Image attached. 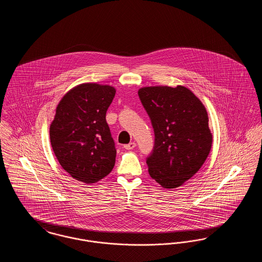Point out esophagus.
Listing matches in <instances>:
<instances>
[{
	"label": "esophagus",
	"mask_w": 262,
	"mask_h": 262,
	"mask_svg": "<svg viewBox=\"0 0 262 262\" xmlns=\"http://www.w3.org/2000/svg\"><path fill=\"white\" fill-rule=\"evenodd\" d=\"M124 147H125V149L126 150L134 149V148L136 147V143H135V142H129L128 144H125Z\"/></svg>",
	"instance_id": "esophagus-1"
}]
</instances>
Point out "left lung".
<instances>
[{"label":"left lung","instance_id":"1","mask_svg":"<svg viewBox=\"0 0 262 262\" xmlns=\"http://www.w3.org/2000/svg\"><path fill=\"white\" fill-rule=\"evenodd\" d=\"M138 96L155 136L146 157L149 174L165 188L180 187L198 173L211 149L207 112L184 86L140 88Z\"/></svg>","mask_w":262,"mask_h":262}]
</instances>
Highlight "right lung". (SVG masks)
Here are the masks:
<instances>
[{"mask_svg": "<svg viewBox=\"0 0 262 262\" xmlns=\"http://www.w3.org/2000/svg\"><path fill=\"white\" fill-rule=\"evenodd\" d=\"M116 90L83 83L60 101L50 126L51 145L62 166L75 180L93 184L115 166L117 149L106 113Z\"/></svg>", "mask_w": 262, "mask_h": 262, "instance_id": "obj_1", "label": "right lung"}]
</instances>
